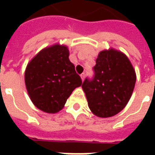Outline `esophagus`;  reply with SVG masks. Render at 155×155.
<instances>
[{
	"mask_svg": "<svg viewBox=\"0 0 155 155\" xmlns=\"http://www.w3.org/2000/svg\"><path fill=\"white\" fill-rule=\"evenodd\" d=\"M81 80H82V81H84V77H85V74H84V73H82V74H81Z\"/></svg>",
	"mask_w": 155,
	"mask_h": 155,
	"instance_id": "34e87169",
	"label": "esophagus"
}]
</instances>
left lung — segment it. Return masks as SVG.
<instances>
[{
	"instance_id": "8db88e82",
	"label": "left lung",
	"mask_w": 155,
	"mask_h": 155,
	"mask_svg": "<svg viewBox=\"0 0 155 155\" xmlns=\"http://www.w3.org/2000/svg\"><path fill=\"white\" fill-rule=\"evenodd\" d=\"M92 78L82 84L88 105L96 116L115 115L125 107L135 85L136 75L126 55L120 51H103L93 67Z\"/></svg>"
}]
</instances>
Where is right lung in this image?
<instances>
[{
    "label": "right lung",
    "instance_id": "1",
    "mask_svg": "<svg viewBox=\"0 0 155 155\" xmlns=\"http://www.w3.org/2000/svg\"><path fill=\"white\" fill-rule=\"evenodd\" d=\"M25 86L39 110L56 113L82 84L81 76L69 60V50L54 45L40 51L29 63L25 73Z\"/></svg>",
    "mask_w": 155,
    "mask_h": 155
}]
</instances>
